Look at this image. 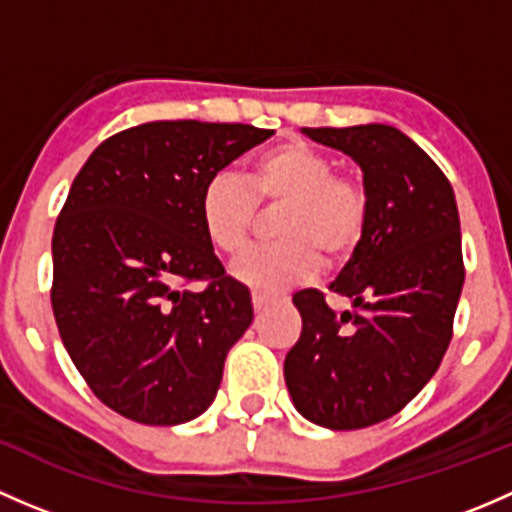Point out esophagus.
Listing matches in <instances>:
<instances>
[{"instance_id":"34e87169","label":"esophagus","mask_w":512,"mask_h":512,"mask_svg":"<svg viewBox=\"0 0 512 512\" xmlns=\"http://www.w3.org/2000/svg\"><path fill=\"white\" fill-rule=\"evenodd\" d=\"M270 297H272L270 292H262V289H252V307H255L257 312H260V309L265 307L267 302H270Z\"/></svg>"}]
</instances>
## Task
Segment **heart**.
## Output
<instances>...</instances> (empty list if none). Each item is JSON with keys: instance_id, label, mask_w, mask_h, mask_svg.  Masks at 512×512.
<instances>
[{"instance_id": "b5f03b06", "label": "heart", "mask_w": 512, "mask_h": 512, "mask_svg": "<svg viewBox=\"0 0 512 512\" xmlns=\"http://www.w3.org/2000/svg\"><path fill=\"white\" fill-rule=\"evenodd\" d=\"M257 205L277 208L272 232L280 240L255 247L235 265L252 287H285L319 267L347 262L371 218L369 188L352 173H337L329 153L304 141H285L252 160L245 180L215 173L200 190V223L210 245L237 257L250 242Z\"/></svg>"}]
</instances>
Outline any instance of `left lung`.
<instances>
[{
  "mask_svg": "<svg viewBox=\"0 0 512 512\" xmlns=\"http://www.w3.org/2000/svg\"><path fill=\"white\" fill-rule=\"evenodd\" d=\"M304 133L361 165L371 218L329 285L354 312L329 309L319 289L292 297L302 334L285 356V381L304 418L356 431L399 414L441 366L466 280L461 220L443 170L399 128Z\"/></svg>",
  "mask_w": 512,
  "mask_h": 512,
  "instance_id": "8db88e82",
  "label": "left lung"
}]
</instances>
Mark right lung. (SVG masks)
I'll list each match as a JSON object with an SVG mask.
<instances>
[{"label": "right lung", "instance_id": "1", "mask_svg": "<svg viewBox=\"0 0 512 512\" xmlns=\"http://www.w3.org/2000/svg\"><path fill=\"white\" fill-rule=\"evenodd\" d=\"M270 136L245 123H141L106 138L71 183L51 237V309L74 366L116 414L175 426L213 404L252 302L205 235L200 190Z\"/></svg>", "mask_w": 512, "mask_h": 512}]
</instances>
